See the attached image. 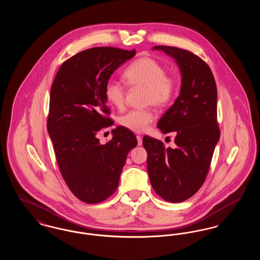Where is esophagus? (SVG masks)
I'll use <instances>...</instances> for the list:
<instances>
[{"instance_id": "34e87169", "label": "esophagus", "mask_w": 260, "mask_h": 260, "mask_svg": "<svg viewBox=\"0 0 260 260\" xmlns=\"http://www.w3.org/2000/svg\"><path fill=\"white\" fill-rule=\"evenodd\" d=\"M136 139H137V144H138V146L142 145V136H136Z\"/></svg>"}]
</instances>
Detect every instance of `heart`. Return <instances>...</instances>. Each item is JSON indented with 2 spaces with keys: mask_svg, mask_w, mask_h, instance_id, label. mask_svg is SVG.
<instances>
[{
  "mask_svg": "<svg viewBox=\"0 0 260 260\" xmlns=\"http://www.w3.org/2000/svg\"><path fill=\"white\" fill-rule=\"evenodd\" d=\"M124 80L133 87L146 89L145 102L155 107H164L169 104L175 94L176 81L167 76L165 67L150 57H141L132 63L124 71ZM124 88L120 83L111 80L105 86V98L112 106L121 109L124 104ZM154 120L150 111L131 110L125 113L119 123L124 128L142 133L147 129Z\"/></svg>",
  "mask_w": 260,
  "mask_h": 260,
  "instance_id": "1",
  "label": "heart"
}]
</instances>
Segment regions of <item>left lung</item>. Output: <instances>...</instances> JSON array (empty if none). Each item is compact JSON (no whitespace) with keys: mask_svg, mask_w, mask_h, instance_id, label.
<instances>
[{"mask_svg":"<svg viewBox=\"0 0 260 260\" xmlns=\"http://www.w3.org/2000/svg\"><path fill=\"white\" fill-rule=\"evenodd\" d=\"M176 62L181 87L178 98L157 126L175 133L174 148H165L153 137H143L151 185L161 198L180 203L192 197L206 180L219 140L217 89L209 65L196 54L174 47L155 46Z\"/></svg>","mask_w":260,"mask_h":260,"instance_id":"1","label":"left lung"}]
</instances>
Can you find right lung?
I'll return each mask as SVG.
<instances>
[{
	"label": "right lung",
	"mask_w": 260,
	"mask_h": 260,
	"mask_svg": "<svg viewBox=\"0 0 260 260\" xmlns=\"http://www.w3.org/2000/svg\"><path fill=\"white\" fill-rule=\"evenodd\" d=\"M136 50L100 47L81 51L62 63L50 88L48 133L63 179L87 204L110 197L119 186L128 152L137 145L134 133L117 126L111 140L96 135L114 124L108 117L105 86Z\"/></svg>",
	"instance_id": "obj_1"
}]
</instances>
